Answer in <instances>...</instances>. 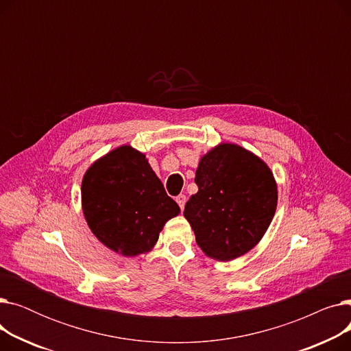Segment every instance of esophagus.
<instances>
[{
	"instance_id": "esophagus-1",
	"label": "esophagus",
	"mask_w": 351,
	"mask_h": 351,
	"mask_svg": "<svg viewBox=\"0 0 351 351\" xmlns=\"http://www.w3.org/2000/svg\"><path fill=\"white\" fill-rule=\"evenodd\" d=\"M176 202H178L179 208L183 209V208H185V204H186V196H185V195H179V196L176 197Z\"/></svg>"
}]
</instances>
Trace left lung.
I'll return each instance as SVG.
<instances>
[{"label":"left lung","mask_w":351,"mask_h":351,"mask_svg":"<svg viewBox=\"0 0 351 351\" xmlns=\"http://www.w3.org/2000/svg\"><path fill=\"white\" fill-rule=\"evenodd\" d=\"M199 188L183 216L197 246L229 262L262 241L278 206V183L265 160L236 143H220L200 158Z\"/></svg>","instance_id":"left-lung-1"}]
</instances>
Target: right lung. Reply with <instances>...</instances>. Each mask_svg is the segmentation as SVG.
<instances>
[{
    "label": "right lung",
    "mask_w": 351,
    "mask_h": 351,
    "mask_svg": "<svg viewBox=\"0 0 351 351\" xmlns=\"http://www.w3.org/2000/svg\"><path fill=\"white\" fill-rule=\"evenodd\" d=\"M81 200L90 232L108 249L126 257L151 252L165 223L180 213L146 156L129 145L115 147L89 166Z\"/></svg>",
    "instance_id": "obj_1"
}]
</instances>
